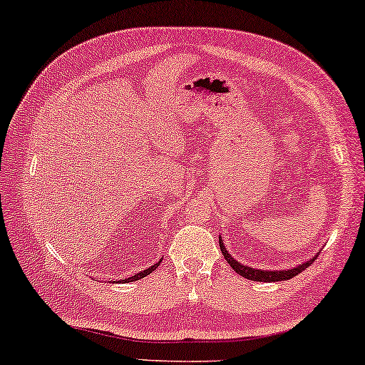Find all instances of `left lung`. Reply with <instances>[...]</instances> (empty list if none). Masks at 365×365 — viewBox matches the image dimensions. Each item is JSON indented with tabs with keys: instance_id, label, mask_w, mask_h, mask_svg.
I'll return each mask as SVG.
<instances>
[{
	"instance_id": "1",
	"label": "left lung",
	"mask_w": 365,
	"mask_h": 365,
	"mask_svg": "<svg viewBox=\"0 0 365 365\" xmlns=\"http://www.w3.org/2000/svg\"><path fill=\"white\" fill-rule=\"evenodd\" d=\"M218 240H220L222 255H223V257H225V261L228 262V264L235 269V272L246 279H250V280H257V282H277V280H289L295 276H299L302 271H305V269L317 259V256H315L313 259H308L307 262H304V264L297 266L294 269H289V271H259V269L243 266V264H240L238 261H235L233 257L228 255V251L225 250V245L222 243V238H218Z\"/></svg>"
}]
</instances>
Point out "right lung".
<instances>
[{
    "mask_svg": "<svg viewBox=\"0 0 365 365\" xmlns=\"http://www.w3.org/2000/svg\"><path fill=\"white\" fill-rule=\"evenodd\" d=\"M158 266H160V262H156V264H155V266H151V267H148V269H145V271H142V272H138V274H135V276H132V277H128V279H125V280H124V282H133V280L143 279L145 276H148V274H151V272H153V271H155V269H156V267H158ZM120 282H122V280H120Z\"/></svg>",
    "mask_w": 365,
    "mask_h": 365,
    "instance_id": "add662e5",
    "label": "right lung"
}]
</instances>
